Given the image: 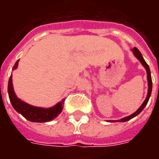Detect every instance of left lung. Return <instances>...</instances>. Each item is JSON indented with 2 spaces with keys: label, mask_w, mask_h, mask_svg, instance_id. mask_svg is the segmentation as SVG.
I'll use <instances>...</instances> for the list:
<instances>
[{
  "label": "left lung",
  "mask_w": 159,
  "mask_h": 159,
  "mask_svg": "<svg viewBox=\"0 0 159 159\" xmlns=\"http://www.w3.org/2000/svg\"><path fill=\"white\" fill-rule=\"evenodd\" d=\"M131 51L133 52L134 55L137 58V59L141 63V65L144 66V68L146 69L147 70V83H148V91H147V98H146V100H144V102L142 103V105L140 106V108L138 109V110L135 111V112H134L133 114H131L129 116H128V117H125L122 118V119L120 120H110L109 122H127V121H129V120L132 119L133 117H136L137 115H139V114L143 111V109L145 108V107L147 106V102H148V100L150 99L151 96V93H152V76H151V71L150 69H149V66L147 64V62L145 61V59L142 57V54H141V52L136 48H134L131 49Z\"/></svg>",
  "instance_id": "8db88e82"
}]
</instances>
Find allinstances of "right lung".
Here are the masks:
<instances>
[{"mask_svg":"<svg viewBox=\"0 0 159 159\" xmlns=\"http://www.w3.org/2000/svg\"><path fill=\"white\" fill-rule=\"evenodd\" d=\"M19 61V59H18L12 70H16L18 68ZM12 78V76L11 75L8 81V86H7L10 102L16 111L21 114L23 117H25L26 119L29 120L30 122H34V123H46V122L52 121V119L58 117L59 114L61 113L63 110L62 106L65 102L64 99L61 101H59V103L56 104L55 106L49 107V108H43V107L31 106L17 97L15 92L13 90Z\"/></svg>","mask_w":159,"mask_h":159,"instance_id":"add662e5","label":"right lung"}]
</instances>
